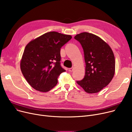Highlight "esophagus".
Listing matches in <instances>:
<instances>
[{
  "mask_svg": "<svg viewBox=\"0 0 132 132\" xmlns=\"http://www.w3.org/2000/svg\"><path fill=\"white\" fill-rule=\"evenodd\" d=\"M73 71V68H70L68 69V71L69 72H72Z\"/></svg>",
  "mask_w": 132,
  "mask_h": 132,
  "instance_id": "34e87169",
  "label": "esophagus"
}]
</instances>
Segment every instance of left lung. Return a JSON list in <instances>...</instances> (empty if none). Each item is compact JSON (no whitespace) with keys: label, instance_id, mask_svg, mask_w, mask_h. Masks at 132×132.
I'll list each match as a JSON object with an SVG mask.
<instances>
[{"label":"left lung","instance_id":"left-lung-1","mask_svg":"<svg viewBox=\"0 0 132 132\" xmlns=\"http://www.w3.org/2000/svg\"><path fill=\"white\" fill-rule=\"evenodd\" d=\"M74 38L84 49L86 65L85 78L77 84L87 93H98L114 77L113 52L108 43L94 34L84 32L77 35Z\"/></svg>","mask_w":132,"mask_h":132}]
</instances>
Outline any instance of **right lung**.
Segmentation results:
<instances>
[{"mask_svg":"<svg viewBox=\"0 0 132 132\" xmlns=\"http://www.w3.org/2000/svg\"><path fill=\"white\" fill-rule=\"evenodd\" d=\"M72 36L55 31L46 32L31 40L20 61L21 70L28 84L40 92H47L66 71L60 66V48Z\"/></svg>","mask_w":132,"mask_h":132,"instance_id":"obj_1","label":"right lung"}]
</instances>
